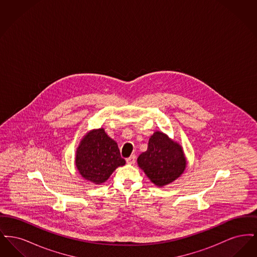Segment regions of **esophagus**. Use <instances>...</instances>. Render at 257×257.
<instances>
[{
	"instance_id": "esophagus-1",
	"label": "esophagus",
	"mask_w": 257,
	"mask_h": 257,
	"mask_svg": "<svg viewBox=\"0 0 257 257\" xmlns=\"http://www.w3.org/2000/svg\"><path fill=\"white\" fill-rule=\"evenodd\" d=\"M126 162L129 165H133V164H135V162H136V156L135 155H131L129 158L126 159Z\"/></svg>"
}]
</instances>
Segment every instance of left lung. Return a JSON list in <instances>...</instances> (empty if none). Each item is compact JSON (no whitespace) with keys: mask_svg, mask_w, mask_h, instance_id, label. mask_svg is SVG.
I'll return each mask as SVG.
<instances>
[{"mask_svg":"<svg viewBox=\"0 0 257 257\" xmlns=\"http://www.w3.org/2000/svg\"><path fill=\"white\" fill-rule=\"evenodd\" d=\"M139 167L156 186H165L178 178L186 168L182 147L162 132L149 139L148 147L138 158Z\"/></svg>","mask_w":257,"mask_h":257,"instance_id":"obj_1","label":"left lung"}]
</instances>
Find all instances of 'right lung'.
I'll return each instance as SVG.
<instances>
[{
  "mask_svg": "<svg viewBox=\"0 0 257 257\" xmlns=\"http://www.w3.org/2000/svg\"><path fill=\"white\" fill-rule=\"evenodd\" d=\"M75 161L80 174L95 184L105 182L117 167L125 165L117 144L103 128L85 136L77 148Z\"/></svg>",
  "mask_w": 257,
  "mask_h": 257,
  "instance_id": "add662e5",
  "label": "right lung"
}]
</instances>
